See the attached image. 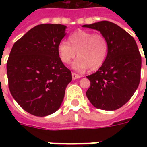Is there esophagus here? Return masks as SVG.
Returning a JSON list of instances; mask_svg holds the SVG:
<instances>
[{
  "mask_svg": "<svg viewBox=\"0 0 147 147\" xmlns=\"http://www.w3.org/2000/svg\"><path fill=\"white\" fill-rule=\"evenodd\" d=\"M71 75H72V79H73V80H76V79H80V78H81V76H80V75H78V74H76V73H75V72H72V74H71Z\"/></svg>",
  "mask_w": 147,
  "mask_h": 147,
  "instance_id": "1",
  "label": "esophagus"
}]
</instances>
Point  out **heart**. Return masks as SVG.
<instances>
[{"label":"heart","instance_id":"heart-1","mask_svg":"<svg viewBox=\"0 0 147 147\" xmlns=\"http://www.w3.org/2000/svg\"><path fill=\"white\" fill-rule=\"evenodd\" d=\"M68 41L69 43L64 41L58 45V54L63 64H69L77 53L80 57L72 64L77 71H84L90 67L94 70L104 64L108 55L109 43L103 34L78 30L68 37Z\"/></svg>","mask_w":147,"mask_h":147}]
</instances>
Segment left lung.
Instances as JSON below:
<instances>
[{
    "label": "left lung",
    "mask_w": 147,
    "mask_h": 147,
    "mask_svg": "<svg viewBox=\"0 0 147 147\" xmlns=\"http://www.w3.org/2000/svg\"><path fill=\"white\" fill-rule=\"evenodd\" d=\"M83 27L100 31L109 43L104 64L86 76L90 82L86 97L95 108L116 110L129 101L139 86L142 58L137 44L127 31L109 21Z\"/></svg>",
    "instance_id": "left-lung-1"
}]
</instances>
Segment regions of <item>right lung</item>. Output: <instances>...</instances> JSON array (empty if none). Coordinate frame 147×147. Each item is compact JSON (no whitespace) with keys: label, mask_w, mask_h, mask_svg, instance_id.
<instances>
[{"label":"right lung","mask_w":147,"mask_h":147,"mask_svg":"<svg viewBox=\"0 0 147 147\" xmlns=\"http://www.w3.org/2000/svg\"><path fill=\"white\" fill-rule=\"evenodd\" d=\"M66 26L45 24L35 26L11 48L7 62L8 87L24 110L45 117L60 108L71 72L58 54V45Z\"/></svg>","instance_id":"1"}]
</instances>
